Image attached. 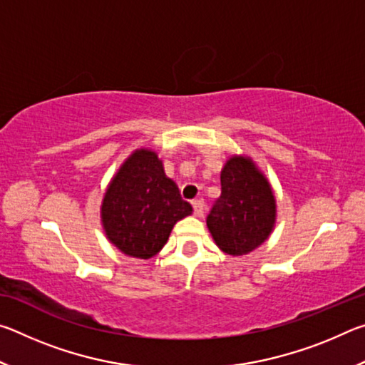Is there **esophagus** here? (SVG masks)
Here are the masks:
<instances>
[{"mask_svg":"<svg viewBox=\"0 0 365 365\" xmlns=\"http://www.w3.org/2000/svg\"><path fill=\"white\" fill-rule=\"evenodd\" d=\"M193 214L196 217H202V214H205V201L202 200L193 201Z\"/></svg>","mask_w":365,"mask_h":365,"instance_id":"obj_1","label":"esophagus"}]
</instances>
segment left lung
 Listing matches in <instances>:
<instances>
[{"instance_id": "obj_1", "label": "left lung", "mask_w": 365, "mask_h": 365, "mask_svg": "<svg viewBox=\"0 0 365 365\" xmlns=\"http://www.w3.org/2000/svg\"><path fill=\"white\" fill-rule=\"evenodd\" d=\"M222 193L206 224L215 245L230 256L248 255L274 230L277 205L267 178L252 159L232 156L220 172Z\"/></svg>"}]
</instances>
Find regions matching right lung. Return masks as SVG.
Instances as JSON below:
<instances>
[{"label":"right lung","instance_id":"add662e5","mask_svg":"<svg viewBox=\"0 0 365 365\" xmlns=\"http://www.w3.org/2000/svg\"><path fill=\"white\" fill-rule=\"evenodd\" d=\"M163 160L151 150L127 158L104 193L101 222L106 237L123 255L150 259L168 243L172 228L191 214Z\"/></svg>","mask_w":365,"mask_h":365}]
</instances>
